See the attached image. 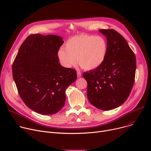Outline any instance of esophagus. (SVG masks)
<instances>
[{"label":"esophagus","instance_id":"1","mask_svg":"<svg viewBox=\"0 0 151 151\" xmlns=\"http://www.w3.org/2000/svg\"><path fill=\"white\" fill-rule=\"evenodd\" d=\"M81 76V73L80 71H77V77L78 78H80Z\"/></svg>","mask_w":151,"mask_h":151}]
</instances>
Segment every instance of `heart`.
<instances>
[{"mask_svg":"<svg viewBox=\"0 0 151 151\" xmlns=\"http://www.w3.org/2000/svg\"><path fill=\"white\" fill-rule=\"evenodd\" d=\"M108 51L106 40L101 36L80 34L70 38L65 50L60 49L58 58L62 64L70 68L76 64L86 70L99 67L105 60Z\"/></svg>","mask_w":151,"mask_h":151,"instance_id":"b5f03b06","label":"heart"}]
</instances>
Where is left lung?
<instances>
[{
    "mask_svg": "<svg viewBox=\"0 0 151 151\" xmlns=\"http://www.w3.org/2000/svg\"><path fill=\"white\" fill-rule=\"evenodd\" d=\"M107 40L105 61L96 69L84 72L87 96L91 104L101 110L115 109L126 101L132 89L136 58L126 40L114 29H100Z\"/></svg>",
    "mask_w": 151,
    "mask_h": 151,
    "instance_id": "8db88e82",
    "label": "left lung"
}]
</instances>
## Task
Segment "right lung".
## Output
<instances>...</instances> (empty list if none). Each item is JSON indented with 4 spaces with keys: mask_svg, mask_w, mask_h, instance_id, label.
Listing matches in <instances>:
<instances>
[{
    "mask_svg": "<svg viewBox=\"0 0 151 151\" xmlns=\"http://www.w3.org/2000/svg\"><path fill=\"white\" fill-rule=\"evenodd\" d=\"M61 37L40 34L28 36L12 65V74L26 105L42 115L57 113L65 101V89L76 80L75 69L59 63Z\"/></svg>",
    "mask_w": 151,
    "mask_h": 151,
    "instance_id": "right-lung-1",
    "label": "right lung"
}]
</instances>
